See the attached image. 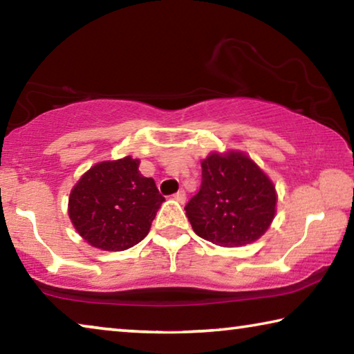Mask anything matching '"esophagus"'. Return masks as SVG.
<instances>
[{
  "label": "esophagus",
  "mask_w": 354,
  "mask_h": 354,
  "mask_svg": "<svg viewBox=\"0 0 354 354\" xmlns=\"http://www.w3.org/2000/svg\"><path fill=\"white\" fill-rule=\"evenodd\" d=\"M173 198H175V200L179 201V203H185V192H184V190L176 192V194L173 195Z\"/></svg>",
  "instance_id": "esophagus-1"
}]
</instances>
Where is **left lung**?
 <instances>
[{
	"mask_svg": "<svg viewBox=\"0 0 354 354\" xmlns=\"http://www.w3.org/2000/svg\"><path fill=\"white\" fill-rule=\"evenodd\" d=\"M201 187L185 206L195 234L236 248L266 234L277 214V189L242 151H214L201 160Z\"/></svg>",
	"mask_w": 354,
	"mask_h": 354,
	"instance_id": "1",
	"label": "left lung"
}]
</instances>
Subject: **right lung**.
<instances>
[{"instance_id": "obj_1", "label": "right lung", "mask_w": 354, "mask_h": 354, "mask_svg": "<svg viewBox=\"0 0 354 354\" xmlns=\"http://www.w3.org/2000/svg\"><path fill=\"white\" fill-rule=\"evenodd\" d=\"M140 160L127 156L95 164L68 196V217L84 241L104 251L128 250L147 237L165 201L153 178L139 171Z\"/></svg>"}]
</instances>
